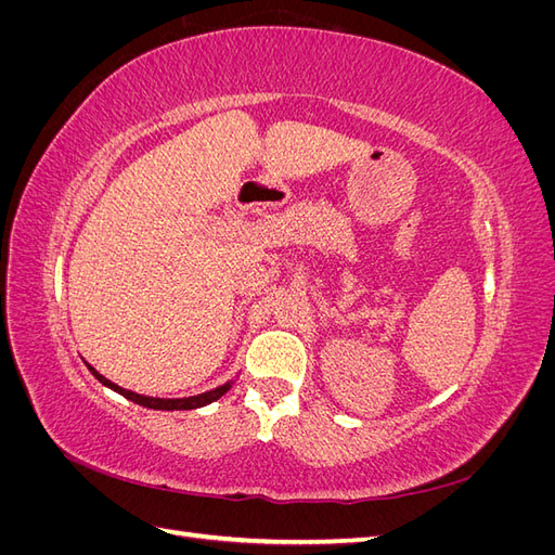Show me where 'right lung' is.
I'll use <instances>...</instances> for the list:
<instances>
[{
	"instance_id": "right-lung-1",
	"label": "right lung",
	"mask_w": 555,
	"mask_h": 555,
	"mask_svg": "<svg viewBox=\"0 0 555 555\" xmlns=\"http://www.w3.org/2000/svg\"><path fill=\"white\" fill-rule=\"evenodd\" d=\"M88 367H90V373H92L99 382H102L104 386H108V389H113V391H117L120 396L133 400V402H137V405L150 408V410H196V408L208 405V402H212V400H217V398H222V396L231 389V382H227L224 386H217V389H212V391H208V393H198V396H190V398H150V396H141V393L127 391V389H122V386H117V384H113L111 379H106L104 375H99L92 365H88Z\"/></svg>"
}]
</instances>
